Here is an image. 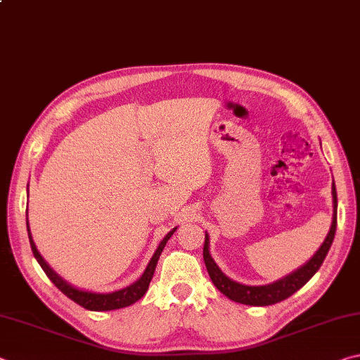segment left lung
<instances>
[{
  "instance_id": "8db88e82",
  "label": "left lung",
  "mask_w": 360,
  "mask_h": 360,
  "mask_svg": "<svg viewBox=\"0 0 360 360\" xmlns=\"http://www.w3.org/2000/svg\"><path fill=\"white\" fill-rule=\"evenodd\" d=\"M332 195H333V221L330 231H328L327 238L322 243L319 251L313 255V259L308 262L307 265L298 268L297 271L292 275L285 276L279 281L268 284V285H245L240 283L231 281L224 273L219 270V266L214 264V260L210 255L208 245L210 238L208 235H205V246H203V259L206 270L210 273V278L212 284L222 292L225 297H229L230 300L238 302L243 304H251V307H266V304H275L278 302H283L285 298L290 297L292 294L303 288L309 279L313 278L316 271L319 270L322 262H324L326 255L330 249L333 238H335V230H337V188H335V182L332 184Z\"/></svg>"
}]
</instances>
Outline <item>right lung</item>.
Returning <instances> with one entry per match:
<instances>
[{
  "mask_svg": "<svg viewBox=\"0 0 360 360\" xmlns=\"http://www.w3.org/2000/svg\"><path fill=\"white\" fill-rule=\"evenodd\" d=\"M27 227H28V224H27ZM174 230L176 229L169 231L165 238L162 240L160 245H158L155 254L152 255L148 268H146L144 273H143V276L139 278L136 283H133L131 285H129V288L111 292V294H94V292H85V290H79L76 288H72V285H70L68 283L63 281V279L60 278L57 273L46 264L44 259L41 257V254L38 252V249H36L34 243L32 240V235H30V227H28V238H30V245H32V251L34 254V257H36V260H38V264L41 265L42 270H44L47 278L51 279V281L56 284L57 288L62 290L66 297L71 298V300L76 302L77 304H81L82 308L90 309V311H111V309L130 307V304L138 302L139 298H141L146 294V292H148L150 279H152V276H154L158 257H160V254L163 251V248H165L167 241L172 238Z\"/></svg>",
  "mask_w": 360,
  "mask_h": 360,
  "instance_id": "right-lung-1",
  "label": "right lung"
}]
</instances>
